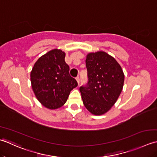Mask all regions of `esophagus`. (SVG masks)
<instances>
[{"label":"esophagus","mask_w":157,"mask_h":157,"mask_svg":"<svg viewBox=\"0 0 157 157\" xmlns=\"http://www.w3.org/2000/svg\"><path fill=\"white\" fill-rule=\"evenodd\" d=\"M76 81H77V82H78V84L79 85V82H80V78H79V77L78 76H77V77L76 78Z\"/></svg>","instance_id":"1"}]
</instances>
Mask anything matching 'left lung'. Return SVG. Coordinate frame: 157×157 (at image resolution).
Returning <instances> with one entry per match:
<instances>
[{
  "mask_svg": "<svg viewBox=\"0 0 157 157\" xmlns=\"http://www.w3.org/2000/svg\"><path fill=\"white\" fill-rule=\"evenodd\" d=\"M88 82L80 88L83 104L92 114L100 116L109 111L123 90L124 75L113 56L100 51L86 56Z\"/></svg>",
  "mask_w": 157,
  "mask_h": 157,
  "instance_id": "8db88e82",
  "label": "left lung"
}]
</instances>
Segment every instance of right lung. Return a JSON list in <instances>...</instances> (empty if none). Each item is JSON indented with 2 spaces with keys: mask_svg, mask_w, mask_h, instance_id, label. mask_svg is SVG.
Instances as JSON below:
<instances>
[{
  "mask_svg": "<svg viewBox=\"0 0 157 157\" xmlns=\"http://www.w3.org/2000/svg\"><path fill=\"white\" fill-rule=\"evenodd\" d=\"M66 53L53 49L35 62L30 72L31 86L38 101L50 110L62 107L77 82L69 74Z\"/></svg>",
  "mask_w": 157,
  "mask_h": 157,
  "instance_id": "obj_1",
  "label": "right lung"
}]
</instances>
